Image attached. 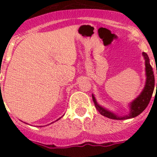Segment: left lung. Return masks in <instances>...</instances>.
<instances>
[{"label": "left lung", "instance_id": "obj_1", "mask_svg": "<svg viewBox=\"0 0 157 157\" xmlns=\"http://www.w3.org/2000/svg\"><path fill=\"white\" fill-rule=\"evenodd\" d=\"M143 55H144V59H145V66H146V85H145L144 90L142 91V93L140 94V95H139L138 98H135L129 104V106H130V112H129V114L127 115V116H124V117H118L116 114H114L113 112H109L108 110L105 109V108L102 107L101 106H99L97 103V102H96L94 96L92 95V98H93V101L94 103V105H95L96 109L98 110V112L101 115H103V116L107 117V118H110V119L126 120L129 119V118H134V117L139 116V114H141L142 112L146 109V107H147L149 102L151 100L152 94H153L154 87H155V77H154L152 67H151V64L149 63V58L147 56V54L146 53H143Z\"/></svg>", "mask_w": 157, "mask_h": 157}]
</instances>
